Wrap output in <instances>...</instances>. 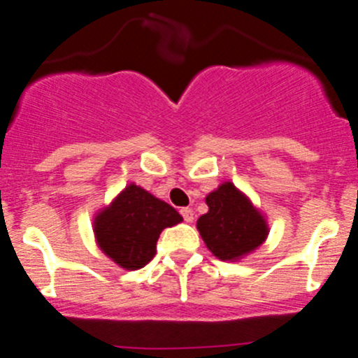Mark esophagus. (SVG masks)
I'll return each mask as SVG.
<instances>
[{"label":"esophagus","mask_w":358,"mask_h":358,"mask_svg":"<svg viewBox=\"0 0 358 358\" xmlns=\"http://www.w3.org/2000/svg\"><path fill=\"white\" fill-rule=\"evenodd\" d=\"M181 215H182V218H185L186 222H194V211L189 210V208H182Z\"/></svg>","instance_id":"34e87169"}]
</instances>
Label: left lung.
<instances>
[{
    "label": "left lung",
    "instance_id": "obj_1",
    "mask_svg": "<svg viewBox=\"0 0 358 358\" xmlns=\"http://www.w3.org/2000/svg\"><path fill=\"white\" fill-rule=\"evenodd\" d=\"M206 204L208 213L199 217L197 229L218 260L240 262L267 240V217L233 182L218 185L206 195Z\"/></svg>",
    "mask_w": 358,
    "mask_h": 358
}]
</instances>
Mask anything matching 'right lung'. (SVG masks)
<instances>
[{"label":"right lung","mask_w":358,"mask_h":358,"mask_svg":"<svg viewBox=\"0 0 358 358\" xmlns=\"http://www.w3.org/2000/svg\"><path fill=\"white\" fill-rule=\"evenodd\" d=\"M182 222V217L150 192L131 182L93 217L100 251L125 271H138L156 256L161 231Z\"/></svg>","instance_id":"add662e5"}]
</instances>
